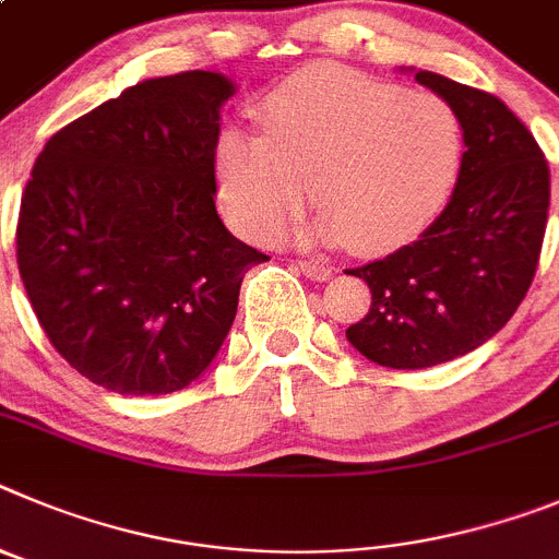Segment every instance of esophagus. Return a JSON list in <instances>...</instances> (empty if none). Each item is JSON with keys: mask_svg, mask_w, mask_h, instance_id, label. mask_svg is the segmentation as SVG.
<instances>
[{"mask_svg": "<svg viewBox=\"0 0 559 559\" xmlns=\"http://www.w3.org/2000/svg\"><path fill=\"white\" fill-rule=\"evenodd\" d=\"M295 267H298L300 273L311 281H329L331 275H334V270L325 267V264H320V261H295Z\"/></svg>", "mask_w": 559, "mask_h": 559, "instance_id": "1", "label": "esophagus"}]
</instances>
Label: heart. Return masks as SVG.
<instances>
[{"label":"heart","instance_id":"b5f03b06","mask_svg":"<svg viewBox=\"0 0 559 559\" xmlns=\"http://www.w3.org/2000/svg\"><path fill=\"white\" fill-rule=\"evenodd\" d=\"M264 135L223 130L217 186L236 228L273 239L306 205V239L386 253L415 239L460 175L462 130L435 94L404 92L342 67L292 74L261 105Z\"/></svg>","mask_w":559,"mask_h":559}]
</instances>
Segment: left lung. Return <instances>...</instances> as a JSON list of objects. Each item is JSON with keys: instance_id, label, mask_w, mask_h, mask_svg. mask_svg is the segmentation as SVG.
Listing matches in <instances>:
<instances>
[{"instance_id": "8db88e82", "label": "left lung", "mask_w": 559, "mask_h": 559, "mask_svg": "<svg viewBox=\"0 0 559 559\" xmlns=\"http://www.w3.org/2000/svg\"><path fill=\"white\" fill-rule=\"evenodd\" d=\"M460 119V175L440 217L381 261L345 270L373 304L345 331L365 359L420 370L471 354L524 300L549 219V164L526 124L492 94L406 69Z\"/></svg>"}]
</instances>
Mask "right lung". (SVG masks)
Listing matches in <instances>:
<instances>
[{
    "instance_id": "add662e5",
    "label": "right lung",
    "mask_w": 559,
    "mask_h": 559,
    "mask_svg": "<svg viewBox=\"0 0 559 559\" xmlns=\"http://www.w3.org/2000/svg\"><path fill=\"white\" fill-rule=\"evenodd\" d=\"M236 83L180 72L124 88L52 135L22 198L19 273L63 359L119 395H167L211 367L239 286L267 255L217 214Z\"/></svg>"
}]
</instances>
